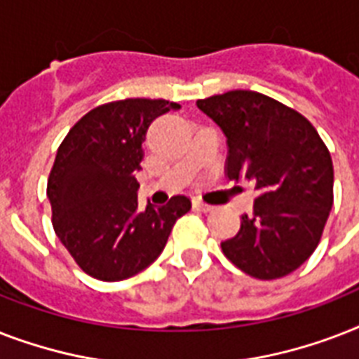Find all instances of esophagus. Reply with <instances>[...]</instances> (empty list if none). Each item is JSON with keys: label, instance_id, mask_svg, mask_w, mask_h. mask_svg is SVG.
Here are the masks:
<instances>
[{"label": "esophagus", "instance_id": "1", "mask_svg": "<svg viewBox=\"0 0 359 359\" xmlns=\"http://www.w3.org/2000/svg\"><path fill=\"white\" fill-rule=\"evenodd\" d=\"M191 205H194V208H196V210H199V212H210V210H212V205H207V203H203L201 199H194V201H191Z\"/></svg>", "mask_w": 359, "mask_h": 359}]
</instances>
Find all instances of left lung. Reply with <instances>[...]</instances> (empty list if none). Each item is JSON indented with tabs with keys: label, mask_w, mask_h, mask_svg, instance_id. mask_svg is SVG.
Segmentation results:
<instances>
[{
	"label": "left lung",
	"mask_w": 359,
	"mask_h": 359,
	"mask_svg": "<svg viewBox=\"0 0 359 359\" xmlns=\"http://www.w3.org/2000/svg\"><path fill=\"white\" fill-rule=\"evenodd\" d=\"M197 108L227 137V177L255 180L253 214L222 242L225 257L257 279H278L309 259L334 205V165L313 124L255 91H229Z\"/></svg>",
	"instance_id": "8db88e82"
}]
</instances>
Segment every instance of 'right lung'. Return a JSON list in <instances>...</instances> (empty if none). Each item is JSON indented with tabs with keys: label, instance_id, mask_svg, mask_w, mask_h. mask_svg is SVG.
<instances>
[{
	"label": "right lung",
	"instance_id": "1",
	"mask_svg": "<svg viewBox=\"0 0 359 359\" xmlns=\"http://www.w3.org/2000/svg\"><path fill=\"white\" fill-rule=\"evenodd\" d=\"M177 102L126 98L104 104L70 128L48 179L52 224L78 266L102 281L132 278L156 261L175 222L191 208L186 196L137 207V180L151 123Z\"/></svg>",
	"mask_w": 359,
	"mask_h": 359
}]
</instances>
